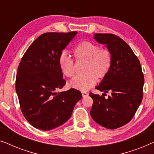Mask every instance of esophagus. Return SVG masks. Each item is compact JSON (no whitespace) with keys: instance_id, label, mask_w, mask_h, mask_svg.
<instances>
[{"instance_id":"34e87169","label":"esophagus","mask_w":154,"mask_h":154,"mask_svg":"<svg viewBox=\"0 0 154 154\" xmlns=\"http://www.w3.org/2000/svg\"><path fill=\"white\" fill-rule=\"evenodd\" d=\"M82 96H83V97H88V92H82Z\"/></svg>"}]
</instances>
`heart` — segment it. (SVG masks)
Masks as SVG:
<instances>
[{
	"label": "heart",
	"instance_id": "1",
	"mask_svg": "<svg viewBox=\"0 0 154 154\" xmlns=\"http://www.w3.org/2000/svg\"><path fill=\"white\" fill-rule=\"evenodd\" d=\"M77 60H86L83 71L85 73L78 75L71 80L69 85L80 91H87L97 82V78L104 79L110 71L112 57L110 51L101 48L92 41H81L73 49ZM59 64L63 74L71 78L75 73L74 60L63 52L59 58Z\"/></svg>",
	"mask_w": 154,
	"mask_h": 154
}]
</instances>
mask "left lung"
I'll return each mask as SVG.
<instances>
[{"mask_svg": "<svg viewBox=\"0 0 154 154\" xmlns=\"http://www.w3.org/2000/svg\"><path fill=\"white\" fill-rule=\"evenodd\" d=\"M94 39L110 51V71L96 88L112 92L108 98L90 92L93 100L90 115L99 125L108 129L125 125L135 114L143 98L144 78L140 62L129 45L112 33H95Z\"/></svg>", "mask_w": 154, "mask_h": 154, "instance_id": "1", "label": "left lung"}]
</instances>
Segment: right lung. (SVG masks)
Wrapping results in <instances>:
<instances>
[{
	"mask_svg": "<svg viewBox=\"0 0 154 154\" xmlns=\"http://www.w3.org/2000/svg\"><path fill=\"white\" fill-rule=\"evenodd\" d=\"M77 33H43L29 46L20 61L16 92L23 115L37 129L48 131L66 123L82 98L81 92L74 88L55 92L66 84L59 58Z\"/></svg>",
	"mask_w": 154,
	"mask_h": 154,
	"instance_id": "add662e5",
	"label": "right lung"
}]
</instances>
